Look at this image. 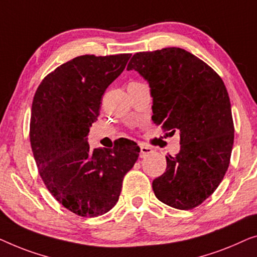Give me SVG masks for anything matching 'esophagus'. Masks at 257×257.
Masks as SVG:
<instances>
[{
	"label": "esophagus",
	"mask_w": 257,
	"mask_h": 257,
	"mask_svg": "<svg viewBox=\"0 0 257 257\" xmlns=\"http://www.w3.org/2000/svg\"><path fill=\"white\" fill-rule=\"evenodd\" d=\"M153 153V149L150 147L147 146H141V157H146L148 155H150Z\"/></svg>",
	"instance_id": "obj_1"
}]
</instances>
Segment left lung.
Instances as JSON below:
<instances>
[{"label": "left lung", "instance_id": "obj_1", "mask_svg": "<svg viewBox=\"0 0 257 257\" xmlns=\"http://www.w3.org/2000/svg\"><path fill=\"white\" fill-rule=\"evenodd\" d=\"M127 70L149 84L154 123L179 130L180 150L165 156V172L153 182L155 196L173 208H194L214 192L229 165L234 125L226 86L180 48L135 53Z\"/></svg>", "mask_w": 257, "mask_h": 257}]
</instances>
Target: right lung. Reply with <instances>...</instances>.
<instances>
[{
    "instance_id": "obj_1",
    "label": "right lung",
    "mask_w": 257,
    "mask_h": 257,
    "mask_svg": "<svg viewBox=\"0 0 257 257\" xmlns=\"http://www.w3.org/2000/svg\"><path fill=\"white\" fill-rule=\"evenodd\" d=\"M130 57L74 58L46 75L32 101L30 143L39 175L56 200L80 216L110 211L139 158L134 141L120 139L110 150L87 142L102 95Z\"/></svg>"
}]
</instances>
